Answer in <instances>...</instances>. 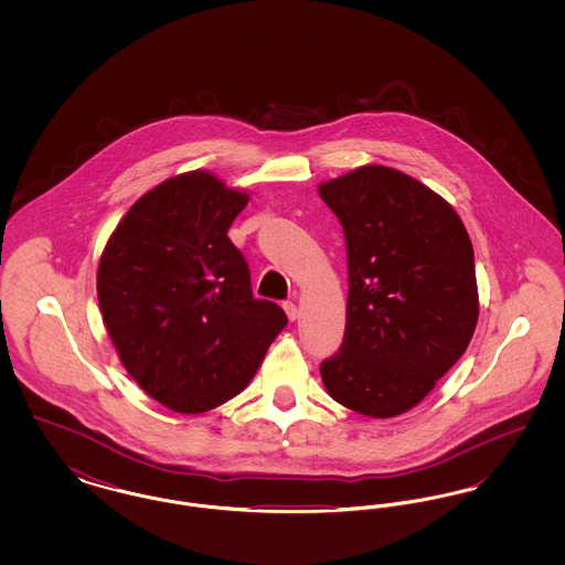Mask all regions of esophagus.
I'll list each match as a JSON object with an SVG mask.
<instances>
[{
	"instance_id": "1",
	"label": "esophagus",
	"mask_w": 565,
	"mask_h": 565,
	"mask_svg": "<svg viewBox=\"0 0 565 565\" xmlns=\"http://www.w3.org/2000/svg\"><path fill=\"white\" fill-rule=\"evenodd\" d=\"M284 309H286V316H288V320L290 322H295L296 318H298V307H296L295 302H284Z\"/></svg>"
}]
</instances>
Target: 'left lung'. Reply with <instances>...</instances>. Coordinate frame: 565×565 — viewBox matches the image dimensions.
<instances>
[{
  "instance_id": "1",
  "label": "left lung",
  "mask_w": 565,
  "mask_h": 565,
  "mask_svg": "<svg viewBox=\"0 0 565 565\" xmlns=\"http://www.w3.org/2000/svg\"><path fill=\"white\" fill-rule=\"evenodd\" d=\"M348 245V323L320 366L326 392L366 417L422 403L479 320L475 252L456 210L415 178L366 164L320 184Z\"/></svg>"
}]
</instances>
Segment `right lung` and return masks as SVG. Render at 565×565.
Here are the masks:
<instances>
[{
    "label": "right lung",
    "instance_id": "right-lung-1",
    "mask_svg": "<svg viewBox=\"0 0 565 565\" xmlns=\"http://www.w3.org/2000/svg\"><path fill=\"white\" fill-rule=\"evenodd\" d=\"M247 201L207 171L169 178L135 201L102 254L109 339L135 383L175 413L237 396L288 323L279 305L254 298L226 235Z\"/></svg>",
    "mask_w": 565,
    "mask_h": 565
}]
</instances>
